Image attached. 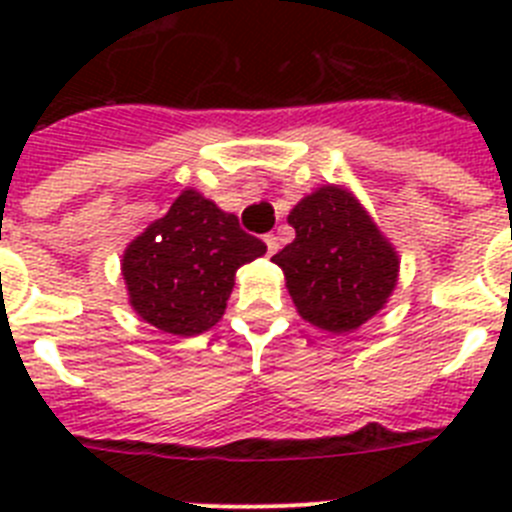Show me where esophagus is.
Segmentation results:
<instances>
[{
    "label": "esophagus",
    "instance_id": "1",
    "mask_svg": "<svg viewBox=\"0 0 512 512\" xmlns=\"http://www.w3.org/2000/svg\"><path fill=\"white\" fill-rule=\"evenodd\" d=\"M264 243H266V251H269V256L271 253H277V248H279V238L277 235H264Z\"/></svg>",
    "mask_w": 512,
    "mask_h": 512
}]
</instances>
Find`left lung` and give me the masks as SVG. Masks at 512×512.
<instances>
[{"instance_id":"obj_1","label":"left lung","mask_w":512,"mask_h":512,"mask_svg":"<svg viewBox=\"0 0 512 512\" xmlns=\"http://www.w3.org/2000/svg\"><path fill=\"white\" fill-rule=\"evenodd\" d=\"M295 241L271 261L284 271L300 315L346 333L382 310L397 282V253L364 207L338 187H320L289 212Z\"/></svg>"}]
</instances>
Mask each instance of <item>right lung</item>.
<instances>
[{
  "mask_svg": "<svg viewBox=\"0 0 512 512\" xmlns=\"http://www.w3.org/2000/svg\"><path fill=\"white\" fill-rule=\"evenodd\" d=\"M264 253V241L246 233L238 217L187 189L130 243L122 277L140 318L164 333L197 336L223 318L238 266Z\"/></svg>",
  "mask_w": 512,
  "mask_h": 512,
  "instance_id": "add662e5",
  "label": "right lung"
}]
</instances>
